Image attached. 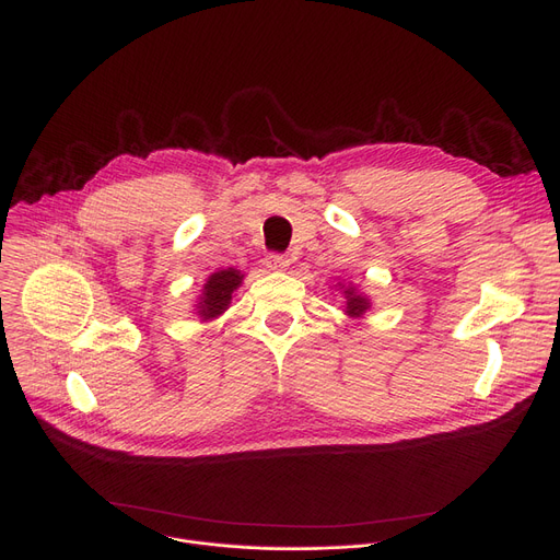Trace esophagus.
<instances>
[{
	"label": "esophagus",
	"instance_id": "1",
	"mask_svg": "<svg viewBox=\"0 0 560 560\" xmlns=\"http://www.w3.org/2000/svg\"><path fill=\"white\" fill-rule=\"evenodd\" d=\"M265 262H268V268L275 272H283L290 268V258L285 254H270Z\"/></svg>",
	"mask_w": 560,
	"mask_h": 560
}]
</instances>
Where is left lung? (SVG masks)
I'll use <instances>...</instances> for the list:
<instances>
[{
	"label": "left lung",
	"instance_id": "left-lung-1",
	"mask_svg": "<svg viewBox=\"0 0 560 560\" xmlns=\"http://www.w3.org/2000/svg\"><path fill=\"white\" fill-rule=\"evenodd\" d=\"M336 288L340 290V295H342V311H345V315L357 319V317H363L372 308V300L365 295L363 290H359L354 283L338 281Z\"/></svg>",
	"mask_w": 560,
	"mask_h": 560
}]
</instances>
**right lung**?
I'll return each mask as SVG.
<instances>
[{"instance_id":"1","label":"right lung","mask_w":560,"mask_h":560,"mask_svg":"<svg viewBox=\"0 0 560 560\" xmlns=\"http://www.w3.org/2000/svg\"><path fill=\"white\" fill-rule=\"evenodd\" d=\"M243 279L245 275L235 268H222L209 275L195 304V315L199 317V322H211L220 317L229 308L233 292L243 285Z\"/></svg>"}]
</instances>
